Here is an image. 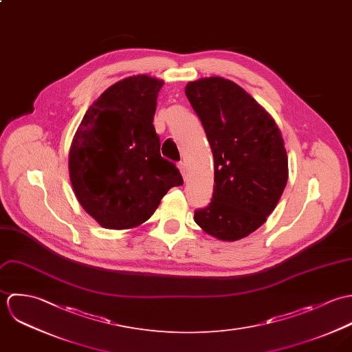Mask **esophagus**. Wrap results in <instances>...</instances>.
I'll return each mask as SVG.
<instances>
[{"instance_id": "esophagus-1", "label": "esophagus", "mask_w": 352, "mask_h": 352, "mask_svg": "<svg viewBox=\"0 0 352 352\" xmlns=\"http://www.w3.org/2000/svg\"><path fill=\"white\" fill-rule=\"evenodd\" d=\"M178 168H179V171H181V174H182L184 179H186V174H188V168H186V164H185L184 162H181V163L178 164Z\"/></svg>"}]
</instances>
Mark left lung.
I'll list each match as a JSON object with an SVG mask.
<instances>
[{
	"label": "left lung",
	"instance_id": "obj_1",
	"mask_svg": "<svg viewBox=\"0 0 352 352\" xmlns=\"http://www.w3.org/2000/svg\"><path fill=\"white\" fill-rule=\"evenodd\" d=\"M185 94L211 145V204L195 221L219 241H239L267 221L288 179V157L272 116L234 81L203 77Z\"/></svg>",
	"mask_w": 352,
	"mask_h": 352
}]
</instances>
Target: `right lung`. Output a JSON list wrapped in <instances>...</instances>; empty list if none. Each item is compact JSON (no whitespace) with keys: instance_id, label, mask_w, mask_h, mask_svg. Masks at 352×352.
Listing matches in <instances>:
<instances>
[{"instance_id":"obj_1","label":"right lung","mask_w":352,"mask_h":352,"mask_svg":"<svg viewBox=\"0 0 352 352\" xmlns=\"http://www.w3.org/2000/svg\"><path fill=\"white\" fill-rule=\"evenodd\" d=\"M163 84L149 74L117 81L89 106L73 136L72 188L103 228L139 227L173 186L184 184L178 168L160 156L153 128Z\"/></svg>"}]
</instances>
